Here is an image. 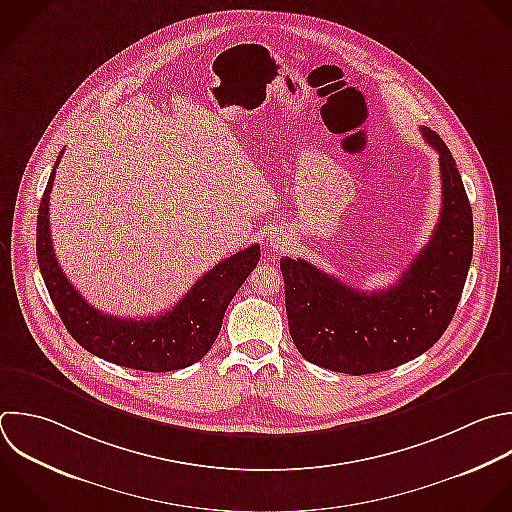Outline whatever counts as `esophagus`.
<instances>
[{"label":"esophagus","mask_w":512,"mask_h":512,"mask_svg":"<svg viewBox=\"0 0 512 512\" xmlns=\"http://www.w3.org/2000/svg\"><path fill=\"white\" fill-rule=\"evenodd\" d=\"M268 244H270V248L272 250H284L286 246H288V238H284L282 234H272L270 238H268Z\"/></svg>","instance_id":"esophagus-1"}]
</instances>
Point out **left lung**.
<instances>
[{
    "label": "left lung",
    "instance_id": "1",
    "mask_svg": "<svg viewBox=\"0 0 512 512\" xmlns=\"http://www.w3.org/2000/svg\"><path fill=\"white\" fill-rule=\"evenodd\" d=\"M438 152L442 210L428 244L386 290L362 292L284 256L290 336L312 364L352 376L396 368L426 352L450 324L472 260V210L442 138L420 130Z\"/></svg>",
    "mask_w": 512,
    "mask_h": 512
}]
</instances>
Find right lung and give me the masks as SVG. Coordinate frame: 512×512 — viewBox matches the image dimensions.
Wrapping results in <instances>:
<instances>
[{
    "mask_svg": "<svg viewBox=\"0 0 512 512\" xmlns=\"http://www.w3.org/2000/svg\"><path fill=\"white\" fill-rule=\"evenodd\" d=\"M62 154L64 150L58 156L40 202L36 252L46 288L64 326L82 348L118 366L172 372L198 362L218 338L228 304L256 268L260 246L252 244L218 262L172 310L160 316L132 320L102 314L70 284L54 254L50 194Z\"/></svg>",
    "mask_w": 512,
    "mask_h": 512,
    "instance_id": "obj_1",
    "label": "right lung"
}]
</instances>
